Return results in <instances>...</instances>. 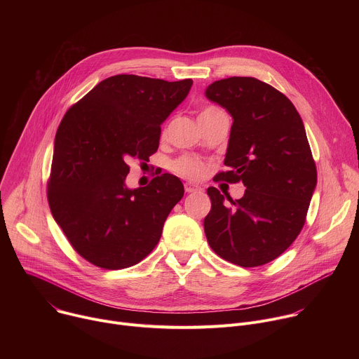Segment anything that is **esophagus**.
Wrapping results in <instances>:
<instances>
[{
    "label": "esophagus",
    "mask_w": 359,
    "mask_h": 359,
    "mask_svg": "<svg viewBox=\"0 0 359 359\" xmlns=\"http://www.w3.org/2000/svg\"><path fill=\"white\" fill-rule=\"evenodd\" d=\"M184 190H186V193H194V191H198L200 187L193 183H184Z\"/></svg>",
    "instance_id": "obj_1"
}]
</instances>
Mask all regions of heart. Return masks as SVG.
<instances>
[{"instance_id":"1","label":"heart","mask_w":359,"mask_h":359,"mask_svg":"<svg viewBox=\"0 0 359 359\" xmlns=\"http://www.w3.org/2000/svg\"><path fill=\"white\" fill-rule=\"evenodd\" d=\"M220 112H223V111L219 109V108L208 107V108H204L201 111L198 118L216 115V114H220ZM173 169L180 176H184V177H189V179H200L204 173H206L208 166H206V163L201 162L200 159H196V158H191V156H182V158H179L175 162Z\"/></svg>"}]
</instances>
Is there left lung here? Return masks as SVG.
<instances>
[{"label":"left lung","instance_id":"8db88e82","mask_svg":"<svg viewBox=\"0 0 359 359\" xmlns=\"http://www.w3.org/2000/svg\"><path fill=\"white\" fill-rule=\"evenodd\" d=\"M206 96L233 116L224 165L216 182H243L233 200L209 187L212 210L204 233L212 250L240 267L276 260L297 238L317 184V168L304 123L292 102L251 76L209 85Z\"/></svg>","mask_w":359,"mask_h":359}]
</instances>
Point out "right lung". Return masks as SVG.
Wrapping results in <instances>:
<instances>
[{
  "mask_svg": "<svg viewBox=\"0 0 359 359\" xmlns=\"http://www.w3.org/2000/svg\"><path fill=\"white\" fill-rule=\"evenodd\" d=\"M191 83L115 75L99 82L62 118L48 203L72 248L90 264L128 269L159 243L169 213L184 194L183 184L163 173L130 190L125 186L128 162H149L156 153L161 125Z\"/></svg>",
  "mask_w": 359,
  "mask_h": 359,
  "instance_id": "1",
  "label": "right lung"
}]
</instances>
